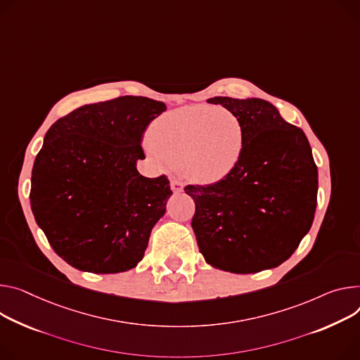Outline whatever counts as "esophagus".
Wrapping results in <instances>:
<instances>
[{
    "label": "esophagus",
    "mask_w": 360,
    "mask_h": 360,
    "mask_svg": "<svg viewBox=\"0 0 360 360\" xmlns=\"http://www.w3.org/2000/svg\"><path fill=\"white\" fill-rule=\"evenodd\" d=\"M171 189H172L175 193H179V192L184 191V184H182L181 181H178V179H174V181L171 182Z\"/></svg>",
    "instance_id": "1"
}]
</instances>
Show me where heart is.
<instances>
[{"label": "heart", "mask_w": 360, "mask_h": 360, "mask_svg": "<svg viewBox=\"0 0 360 360\" xmlns=\"http://www.w3.org/2000/svg\"><path fill=\"white\" fill-rule=\"evenodd\" d=\"M148 141L146 152L156 162L182 169L197 182L214 184L240 162L244 129L230 110L189 105L156 117Z\"/></svg>", "instance_id": "1"}]
</instances>
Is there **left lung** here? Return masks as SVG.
Here are the masks:
<instances>
[{
    "label": "left lung",
    "instance_id": "1",
    "mask_svg": "<svg viewBox=\"0 0 360 360\" xmlns=\"http://www.w3.org/2000/svg\"><path fill=\"white\" fill-rule=\"evenodd\" d=\"M244 129L237 167L212 185H188L195 202L192 228L200 252L214 269L236 274L278 267L309 233L319 175L300 127L276 106L257 99L211 97Z\"/></svg>",
    "mask_w": 360,
    "mask_h": 360
}]
</instances>
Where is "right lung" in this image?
I'll return each instance as SVG.
<instances>
[{"instance_id": "obj_1", "label": "right lung", "mask_w": 360, "mask_h": 360, "mask_svg": "<svg viewBox=\"0 0 360 360\" xmlns=\"http://www.w3.org/2000/svg\"><path fill=\"white\" fill-rule=\"evenodd\" d=\"M167 110L149 97L84 105L47 130L31 172L30 204L58 257L72 267L115 274L143 258L172 191L165 175L145 178L148 124Z\"/></svg>"}]
</instances>
